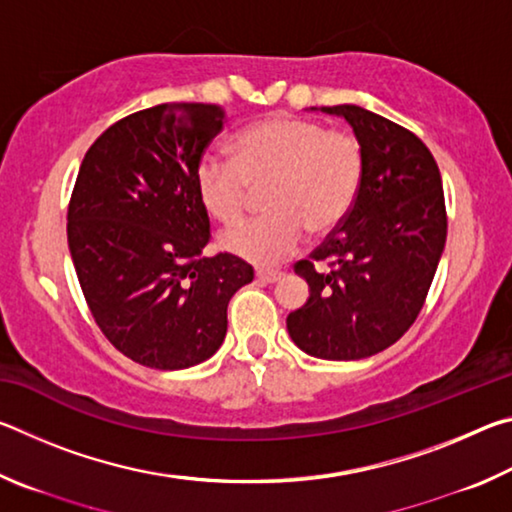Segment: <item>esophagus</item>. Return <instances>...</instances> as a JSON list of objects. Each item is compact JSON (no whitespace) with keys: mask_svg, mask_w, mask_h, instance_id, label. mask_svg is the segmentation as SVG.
<instances>
[{"mask_svg":"<svg viewBox=\"0 0 512 512\" xmlns=\"http://www.w3.org/2000/svg\"><path fill=\"white\" fill-rule=\"evenodd\" d=\"M257 280L259 282H277L282 280L284 273L282 271H273V268H257Z\"/></svg>","mask_w":512,"mask_h":512,"instance_id":"34e87169","label":"esophagus"}]
</instances>
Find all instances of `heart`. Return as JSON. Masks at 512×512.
I'll list each match as a JSON object with an SVG mask.
<instances>
[{
	"mask_svg": "<svg viewBox=\"0 0 512 512\" xmlns=\"http://www.w3.org/2000/svg\"><path fill=\"white\" fill-rule=\"evenodd\" d=\"M366 155L352 133L332 131L316 119L273 115L232 137L230 160L207 153L196 164L198 203L221 225H235L266 189V216L225 232L228 253L250 264H275L296 250L305 232L323 237L357 201Z\"/></svg>",
	"mask_w": 512,
	"mask_h": 512,
	"instance_id": "1",
	"label": "heart"
}]
</instances>
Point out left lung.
<instances>
[{
    "label": "left lung",
    "instance_id": "8db88e82",
    "mask_svg": "<svg viewBox=\"0 0 512 512\" xmlns=\"http://www.w3.org/2000/svg\"><path fill=\"white\" fill-rule=\"evenodd\" d=\"M348 119L366 171L348 216L293 271L309 284L287 329L318 359H366L393 345L427 300L447 239L443 180L418 135L359 106H325Z\"/></svg>",
    "mask_w": 512,
    "mask_h": 512
}]
</instances>
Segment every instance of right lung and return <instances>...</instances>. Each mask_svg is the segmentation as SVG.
<instances>
[{
    "label": "right lung",
    "instance_id": "add662e5",
    "mask_svg": "<svg viewBox=\"0 0 512 512\" xmlns=\"http://www.w3.org/2000/svg\"><path fill=\"white\" fill-rule=\"evenodd\" d=\"M221 128L205 103L133 112L94 140L69 198V253L94 323L146 368L210 359L230 298L255 277L235 255H203L212 235L194 171Z\"/></svg>",
    "mask_w": 512,
    "mask_h": 512
}]
</instances>
